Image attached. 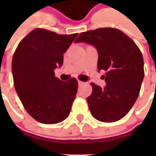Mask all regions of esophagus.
I'll use <instances>...</instances> for the list:
<instances>
[{
	"label": "esophagus",
	"instance_id": "obj_1",
	"mask_svg": "<svg viewBox=\"0 0 156 156\" xmlns=\"http://www.w3.org/2000/svg\"><path fill=\"white\" fill-rule=\"evenodd\" d=\"M82 84H83V82H82V81H78V85H79V86H81V85H82Z\"/></svg>",
	"mask_w": 156,
	"mask_h": 156
}]
</instances>
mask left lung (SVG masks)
Listing matches in <instances>:
<instances>
[{
	"label": "left lung",
	"instance_id": "8db88e82",
	"mask_svg": "<svg viewBox=\"0 0 156 156\" xmlns=\"http://www.w3.org/2000/svg\"><path fill=\"white\" fill-rule=\"evenodd\" d=\"M75 42L94 46L98 53V71L105 70L103 88L91 83L93 91L87 98L96 120L114 122L125 116L140 93L144 78V62L134 41L121 30L98 28L80 34Z\"/></svg>",
	"mask_w": 156,
	"mask_h": 156
}]
</instances>
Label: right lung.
<instances>
[{
  "mask_svg": "<svg viewBox=\"0 0 156 156\" xmlns=\"http://www.w3.org/2000/svg\"><path fill=\"white\" fill-rule=\"evenodd\" d=\"M78 34H58L36 28L22 39L12 60L14 85L27 112L44 124L61 122L69 116L78 83L75 78L62 81L55 76L63 54Z\"/></svg>",
  "mask_w": 156,
  "mask_h": 156,
  "instance_id": "right-lung-1",
  "label": "right lung"
}]
</instances>
